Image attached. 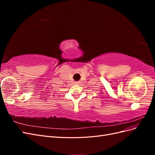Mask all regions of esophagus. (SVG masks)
Segmentation results:
<instances>
[{"label": "esophagus", "instance_id": "esophagus-1", "mask_svg": "<svg viewBox=\"0 0 155 155\" xmlns=\"http://www.w3.org/2000/svg\"><path fill=\"white\" fill-rule=\"evenodd\" d=\"M75 83H76V84H79V83H80V81H76Z\"/></svg>", "mask_w": 155, "mask_h": 155}]
</instances>
